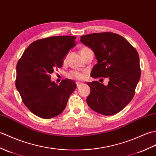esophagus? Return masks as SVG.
Returning <instances> with one entry per match:
<instances>
[{
	"label": "esophagus",
	"mask_w": 156,
	"mask_h": 156,
	"mask_svg": "<svg viewBox=\"0 0 156 156\" xmlns=\"http://www.w3.org/2000/svg\"><path fill=\"white\" fill-rule=\"evenodd\" d=\"M76 84H77V87H79V86H80V85H81V83L80 82H76Z\"/></svg>",
	"instance_id": "1"
}]
</instances>
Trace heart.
<instances>
[{"mask_svg": "<svg viewBox=\"0 0 156 156\" xmlns=\"http://www.w3.org/2000/svg\"><path fill=\"white\" fill-rule=\"evenodd\" d=\"M87 50H89V48L83 47L80 50V53H83V52H84V51H87ZM67 76L69 78L75 79H77V80H82V79L84 77V74L82 73H81V72L77 71H71L68 73Z\"/></svg>", "mask_w": 156, "mask_h": 156, "instance_id": "1", "label": "heart"}]
</instances>
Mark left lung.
<instances>
[{
  "mask_svg": "<svg viewBox=\"0 0 156 156\" xmlns=\"http://www.w3.org/2000/svg\"><path fill=\"white\" fill-rule=\"evenodd\" d=\"M81 42L94 52L97 63L91 76L108 78V85L88 82L87 98L90 108L101 115H112L122 111L135 95L140 81V57L136 49L118 34L104 32L83 35Z\"/></svg>",
  "mask_w": 156,
  "mask_h": 156,
  "instance_id": "1",
  "label": "left lung"
}]
</instances>
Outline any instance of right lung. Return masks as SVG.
Here are the masks:
<instances>
[{
    "instance_id": "obj_1",
    "label": "right lung",
    "mask_w": 156,
    "mask_h": 156,
    "mask_svg": "<svg viewBox=\"0 0 156 156\" xmlns=\"http://www.w3.org/2000/svg\"><path fill=\"white\" fill-rule=\"evenodd\" d=\"M75 38L56 36L34 41L17 63L16 87L24 104L41 118L61 114L76 89L71 79H65L58 85L50 76L55 68L63 66L68 51L75 46Z\"/></svg>"
}]
</instances>
